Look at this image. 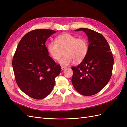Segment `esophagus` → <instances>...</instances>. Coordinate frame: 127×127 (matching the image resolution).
I'll return each mask as SVG.
<instances>
[{
	"label": "esophagus",
	"instance_id": "esophagus-1",
	"mask_svg": "<svg viewBox=\"0 0 127 127\" xmlns=\"http://www.w3.org/2000/svg\"><path fill=\"white\" fill-rule=\"evenodd\" d=\"M61 70H62V71H64V69H65L66 68V67H64V66H61Z\"/></svg>",
	"mask_w": 127,
	"mask_h": 127
}]
</instances>
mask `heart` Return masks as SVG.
Wrapping results in <instances>:
<instances>
[{
    "label": "heart",
    "mask_w": 127,
    "mask_h": 127,
    "mask_svg": "<svg viewBox=\"0 0 127 127\" xmlns=\"http://www.w3.org/2000/svg\"><path fill=\"white\" fill-rule=\"evenodd\" d=\"M47 48L50 56L55 61L60 59L62 51L64 50V56L59 61V64L66 66L84 60L88 53L89 44L85 38H78L76 36L65 33L58 36L55 41L49 42Z\"/></svg>",
    "instance_id": "heart-1"
}]
</instances>
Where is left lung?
Returning a JSON list of instances; mask_svg holds the SVG:
<instances>
[{
  "instance_id": "1",
  "label": "left lung",
  "mask_w": 127,
  "mask_h": 127,
  "mask_svg": "<svg viewBox=\"0 0 127 127\" xmlns=\"http://www.w3.org/2000/svg\"><path fill=\"white\" fill-rule=\"evenodd\" d=\"M85 32L89 50L84 60L72 68V83L74 89L83 95L90 96L101 91L110 79L114 58L110 48L104 36L94 30L81 28L75 31Z\"/></svg>"
}]
</instances>
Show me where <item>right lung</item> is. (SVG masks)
I'll return each instance as SVG.
<instances>
[{
  "instance_id": "right-lung-1",
  "label": "right lung",
  "mask_w": 127,
  "mask_h": 127,
  "mask_svg": "<svg viewBox=\"0 0 127 127\" xmlns=\"http://www.w3.org/2000/svg\"><path fill=\"white\" fill-rule=\"evenodd\" d=\"M56 32L36 29L19 42L12 60L15 77L19 88L35 99L46 97L53 89L61 67L49 56L46 42Z\"/></svg>"
}]
</instances>
